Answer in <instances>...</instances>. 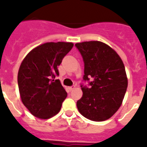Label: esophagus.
Instances as JSON below:
<instances>
[{"mask_svg":"<svg viewBox=\"0 0 147 147\" xmlns=\"http://www.w3.org/2000/svg\"><path fill=\"white\" fill-rule=\"evenodd\" d=\"M74 88H75V86H72V87H70V88H69V90H73L74 89Z\"/></svg>","mask_w":147,"mask_h":147,"instance_id":"esophagus-1","label":"esophagus"}]
</instances>
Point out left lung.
Segmentation results:
<instances>
[{
	"label": "left lung",
	"mask_w": 147,
	"mask_h": 147,
	"mask_svg": "<svg viewBox=\"0 0 147 147\" xmlns=\"http://www.w3.org/2000/svg\"><path fill=\"white\" fill-rule=\"evenodd\" d=\"M85 62L84 80L92 79L90 88L82 85V97L76 102L86 119L103 121L117 112L128 85L123 61L114 49L100 41L75 44Z\"/></svg>",
	"instance_id": "1"
}]
</instances>
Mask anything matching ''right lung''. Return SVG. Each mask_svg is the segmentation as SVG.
<instances>
[{
    "label": "right lung",
    "mask_w": 147,
    "mask_h": 147,
    "mask_svg": "<svg viewBox=\"0 0 147 147\" xmlns=\"http://www.w3.org/2000/svg\"><path fill=\"white\" fill-rule=\"evenodd\" d=\"M74 46L73 42H45L32 49L22 61L18 83L21 101L31 113L40 119L60 111L67 97L59 80L57 67Z\"/></svg>",
    "instance_id": "obj_1"
}]
</instances>
